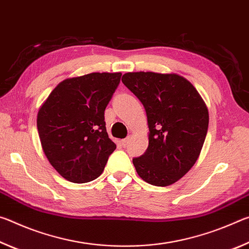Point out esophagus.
Returning <instances> with one entry per match:
<instances>
[{
	"label": "esophagus",
	"mask_w": 249,
	"mask_h": 249,
	"mask_svg": "<svg viewBox=\"0 0 249 249\" xmlns=\"http://www.w3.org/2000/svg\"><path fill=\"white\" fill-rule=\"evenodd\" d=\"M128 142H129V137L128 138H125V140H122L121 141V144H122V146H123V147H126V146H127V144H128Z\"/></svg>",
	"instance_id": "esophagus-1"
}]
</instances>
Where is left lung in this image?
<instances>
[{"label":"left lung","instance_id":"left-lung-1","mask_svg":"<svg viewBox=\"0 0 249 249\" xmlns=\"http://www.w3.org/2000/svg\"><path fill=\"white\" fill-rule=\"evenodd\" d=\"M123 82L140 99L148 122V148L133 163L147 183L167 187L199 158L209 127V111L191 82L177 73L127 72Z\"/></svg>","mask_w":249,"mask_h":249}]
</instances>
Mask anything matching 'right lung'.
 <instances>
[{
	"mask_svg": "<svg viewBox=\"0 0 249 249\" xmlns=\"http://www.w3.org/2000/svg\"><path fill=\"white\" fill-rule=\"evenodd\" d=\"M121 72L69 78L52 91L37 114L41 147L66 180L86 183L102 174L116 145L108 138L104 111Z\"/></svg>",
	"mask_w": 249,
	"mask_h": 249,
	"instance_id": "right-lung-1",
	"label": "right lung"
}]
</instances>
